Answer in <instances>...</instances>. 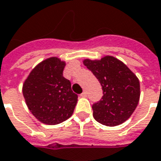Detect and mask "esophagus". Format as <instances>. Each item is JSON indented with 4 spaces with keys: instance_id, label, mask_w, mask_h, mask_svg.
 I'll return each instance as SVG.
<instances>
[{
    "instance_id": "esophagus-1",
    "label": "esophagus",
    "mask_w": 161,
    "mask_h": 161,
    "mask_svg": "<svg viewBox=\"0 0 161 161\" xmlns=\"http://www.w3.org/2000/svg\"><path fill=\"white\" fill-rule=\"evenodd\" d=\"M80 96L81 97H86V96H87V92H86V91H85L83 93H81Z\"/></svg>"
}]
</instances>
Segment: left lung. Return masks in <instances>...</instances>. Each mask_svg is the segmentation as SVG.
I'll list each match as a JSON object with an SVG mask.
<instances>
[{"label": "left lung", "mask_w": 161, "mask_h": 161, "mask_svg": "<svg viewBox=\"0 0 161 161\" xmlns=\"http://www.w3.org/2000/svg\"><path fill=\"white\" fill-rule=\"evenodd\" d=\"M102 86L103 96L93 104V117L106 126H117L135 111L140 98L137 76L117 58L106 55L100 60H84Z\"/></svg>", "instance_id": "left-lung-1"}]
</instances>
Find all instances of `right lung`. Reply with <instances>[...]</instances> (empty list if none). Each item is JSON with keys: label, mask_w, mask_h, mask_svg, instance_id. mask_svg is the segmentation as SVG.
<instances>
[{"label": "right lung", "mask_w": 161, "mask_h": 161, "mask_svg": "<svg viewBox=\"0 0 161 161\" xmlns=\"http://www.w3.org/2000/svg\"><path fill=\"white\" fill-rule=\"evenodd\" d=\"M66 62L49 57L30 72L23 85L25 103L36 119L55 125L70 117L77 102L69 80L63 76Z\"/></svg>", "instance_id": "1"}]
</instances>
